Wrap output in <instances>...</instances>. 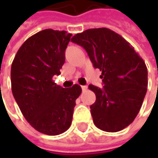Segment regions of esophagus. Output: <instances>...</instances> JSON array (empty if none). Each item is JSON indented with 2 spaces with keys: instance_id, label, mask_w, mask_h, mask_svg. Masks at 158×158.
<instances>
[{
  "instance_id": "34e87169",
  "label": "esophagus",
  "mask_w": 158,
  "mask_h": 158,
  "mask_svg": "<svg viewBox=\"0 0 158 158\" xmlns=\"http://www.w3.org/2000/svg\"><path fill=\"white\" fill-rule=\"evenodd\" d=\"M81 87H82V91H85V90H86V89H87V88H88V87H87V86H86V85H82V86H81Z\"/></svg>"
}]
</instances>
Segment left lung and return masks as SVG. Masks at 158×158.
Masks as SVG:
<instances>
[{"instance_id":"1","label":"left lung","mask_w":158,"mask_h":158,"mask_svg":"<svg viewBox=\"0 0 158 158\" xmlns=\"http://www.w3.org/2000/svg\"><path fill=\"white\" fill-rule=\"evenodd\" d=\"M71 40L82 46L93 67L102 71L103 88L89 85L96 95L90 106L95 126L106 132L124 129L140 112L147 92L145 62L127 40L107 28L89 29Z\"/></svg>"}]
</instances>
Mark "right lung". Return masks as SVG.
<instances>
[{"label":"right lung","instance_id":"add662e5","mask_svg":"<svg viewBox=\"0 0 158 158\" xmlns=\"http://www.w3.org/2000/svg\"><path fill=\"white\" fill-rule=\"evenodd\" d=\"M72 34L43 30L19 48L11 65V89L23 117L37 131L58 135L69 128L82 89H65L52 77L60 74Z\"/></svg>","mask_w":158,"mask_h":158}]
</instances>
